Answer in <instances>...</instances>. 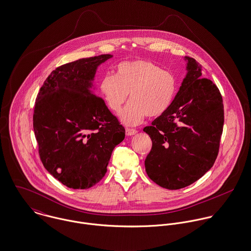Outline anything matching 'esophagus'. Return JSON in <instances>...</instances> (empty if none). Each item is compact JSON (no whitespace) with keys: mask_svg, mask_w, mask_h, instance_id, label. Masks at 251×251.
I'll return each instance as SVG.
<instances>
[{"mask_svg":"<svg viewBox=\"0 0 251 251\" xmlns=\"http://www.w3.org/2000/svg\"><path fill=\"white\" fill-rule=\"evenodd\" d=\"M125 132H126L127 136H134L138 133V131L136 129H131V128H126Z\"/></svg>","mask_w":251,"mask_h":251,"instance_id":"obj_1","label":"esophagus"}]
</instances>
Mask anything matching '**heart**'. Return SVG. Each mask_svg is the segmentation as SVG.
Segmentation results:
<instances>
[{
    "mask_svg": "<svg viewBox=\"0 0 251 251\" xmlns=\"http://www.w3.org/2000/svg\"><path fill=\"white\" fill-rule=\"evenodd\" d=\"M99 90L114 112L120 111L129 93L131 101L119 118L123 124L135 126L146 115L157 117L167 112L177 91V80L157 64L137 59L119 63L115 75L106 74L99 83Z\"/></svg>",
    "mask_w": 251,
    "mask_h": 251,
    "instance_id": "b5f03b06",
    "label": "heart"
}]
</instances>
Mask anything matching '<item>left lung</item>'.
Returning <instances> with one entry per match:
<instances>
[{"label": "left lung", "instance_id": "8db88e82", "mask_svg": "<svg viewBox=\"0 0 251 251\" xmlns=\"http://www.w3.org/2000/svg\"><path fill=\"white\" fill-rule=\"evenodd\" d=\"M187 74L167 112L143 129L152 140L144 165L148 177L168 190L190 186L213 167L223 134L222 94L202 78L195 58L185 56Z\"/></svg>", "mask_w": 251, "mask_h": 251}]
</instances>
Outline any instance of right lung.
<instances>
[{"label": "right lung", "instance_id": "right-lung-1", "mask_svg": "<svg viewBox=\"0 0 251 251\" xmlns=\"http://www.w3.org/2000/svg\"><path fill=\"white\" fill-rule=\"evenodd\" d=\"M112 55L81 58L56 68L35 101L33 131L47 171L74 190L89 189L106 174L125 129L94 91L99 65Z\"/></svg>", "mask_w": 251, "mask_h": 251}]
</instances>
